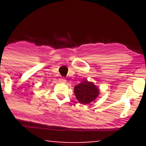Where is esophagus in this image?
<instances>
[{
  "label": "esophagus",
  "instance_id": "esophagus-1",
  "mask_svg": "<svg viewBox=\"0 0 146 146\" xmlns=\"http://www.w3.org/2000/svg\"><path fill=\"white\" fill-rule=\"evenodd\" d=\"M60 81L61 83H63V84H65L66 82V80L65 78L64 77H62L60 79Z\"/></svg>",
  "mask_w": 146,
  "mask_h": 146
}]
</instances>
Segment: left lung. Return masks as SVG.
<instances>
[{"mask_svg": "<svg viewBox=\"0 0 146 146\" xmlns=\"http://www.w3.org/2000/svg\"><path fill=\"white\" fill-rule=\"evenodd\" d=\"M76 99L82 104H88L94 101L99 95V89L91 82L84 80L74 87Z\"/></svg>", "mask_w": 146, "mask_h": 146, "instance_id": "8db88e82", "label": "left lung"}]
</instances>
